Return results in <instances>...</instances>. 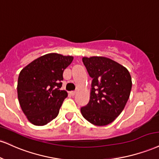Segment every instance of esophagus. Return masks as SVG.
I'll return each mask as SVG.
<instances>
[{
	"label": "esophagus",
	"mask_w": 159,
	"mask_h": 159,
	"mask_svg": "<svg viewBox=\"0 0 159 159\" xmlns=\"http://www.w3.org/2000/svg\"><path fill=\"white\" fill-rule=\"evenodd\" d=\"M75 94H76V92L75 91L70 92V95H71L72 96H74V95H75Z\"/></svg>",
	"instance_id": "34e87169"
}]
</instances>
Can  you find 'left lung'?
<instances>
[{"label": "left lung", "mask_w": 159, "mask_h": 159, "mask_svg": "<svg viewBox=\"0 0 159 159\" xmlns=\"http://www.w3.org/2000/svg\"><path fill=\"white\" fill-rule=\"evenodd\" d=\"M82 61L93 80L89 101L81 108V114L94 125H107L121 114L129 99L130 74L122 65L105 57H84Z\"/></svg>", "instance_id": "left-lung-1"}]
</instances>
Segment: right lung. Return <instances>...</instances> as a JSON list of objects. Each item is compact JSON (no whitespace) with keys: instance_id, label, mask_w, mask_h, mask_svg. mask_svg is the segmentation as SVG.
<instances>
[{"instance_id":"right-lung-1","label":"right lung","mask_w":159,"mask_h":159,"mask_svg":"<svg viewBox=\"0 0 159 159\" xmlns=\"http://www.w3.org/2000/svg\"><path fill=\"white\" fill-rule=\"evenodd\" d=\"M73 57L49 53L25 66L18 80V98L32 124L43 126L58 116L67 93L61 90L63 72Z\"/></svg>"}]
</instances>
